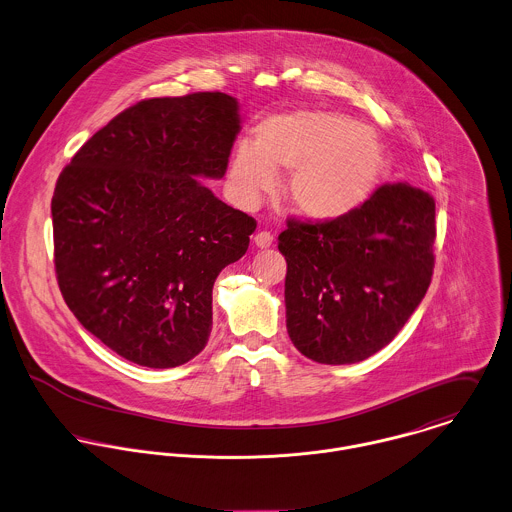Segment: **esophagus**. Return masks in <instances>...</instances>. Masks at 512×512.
Masks as SVG:
<instances>
[{"label":"esophagus","instance_id":"1","mask_svg":"<svg viewBox=\"0 0 512 512\" xmlns=\"http://www.w3.org/2000/svg\"><path fill=\"white\" fill-rule=\"evenodd\" d=\"M253 241H255V245H257L259 249H267V247L273 245V233H269V231H259Z\"/></svg>","mask_w":512,"mask_h":512}]
</instances>
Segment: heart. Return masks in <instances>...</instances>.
<instances>
[{"label": "heart", "instance_id": "b5f03b06", "mask_svg": "<svg viewBox=\"0 0 512 512\" xmlns=\"http://www.w3.org/2000/svg\"><path fill=\"white\" fill-rule=\"evenodd\" d=\"M291 171L285 195L313 221L351 215L377 191L387 153L375 131L333 111L299 109L263 119L255 145H235L227 185L237 203L251 207L275 187V173Z\"/></svg>", "mask_w": 512, "mask_h": 512}]
</instances>
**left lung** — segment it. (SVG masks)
I'll return each mask as SVG.
<instances>
[{"instance_id": "8db88e82", "label": "left lung", "mask_w": 512, "mask_h": 512, "mask_svg": "<svg viewBox=\"0 0 512 512\" xmlns=\"http://www.w3.org/2000/svg\"><path fill=\"white\" fill-rule=\"evenodd\" d=\"M435 237V199L407 183L381 185L341 219H289L279 251L293 345L323 365L389 345L431 285Z\"/></svg>"}]
</instances>
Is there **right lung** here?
<instances>
[{
  "mask_svg": "<svg viewBox=\"0 0 512 512\" xmlns=\"http://www.w3.org/2000/svg\"><path fill=\"white\" fill-rule=\"evenodd\" d=\"M241 129L221 91L143 99L101 127L61 171L55 275L77 321L119 357L171 369L211 333L213 283L257 223L213 195Z\"/></svg>",
  "mask_w": 512,
  "mask_h": 512,
  "instance_id": "obj_1",
  "label": "right lung"
}]
</instances>
